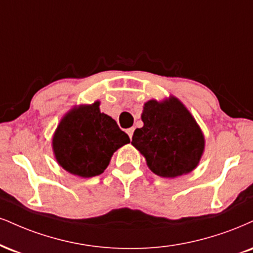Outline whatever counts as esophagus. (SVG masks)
<instances>
[{
    "instance_id": "obj_1",
    "label": "esophagus",
    "mask_w": 253,
    "mask_h": 253,
    "mask_svg": "<svg viewBox=\"0 0 253 253\" xmlns=\"http://www.w3.org/2000/svg\"><path fill=\"white\" fill-rule=\"evenodd\" d=\"M126 132H127V134H128L129 138L132 139V136H133V133H134V128H133V127H130V128L127 129Z\"/></svg>"
}]
</instances>
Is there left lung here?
I'll use <instances>...</instances> for the list:
<instances>
[{
	"label": "left lung",
	"mask_w": 253,
	"mask_h": 253,
	"mask_svg": "<svg viewBox=\"0 0 253 253\" xmlns=\"http://www.w3.org/2000/svg\"><path fill=\"white\" fill-rule=\"evenodd\" d=\"M132 145L144 156L148 169L163 178H176L199 165L205 136L196 119L178 97L148 100Z\"/></svg>",
	"instance_id": "8db88e82"
}]
</instances>
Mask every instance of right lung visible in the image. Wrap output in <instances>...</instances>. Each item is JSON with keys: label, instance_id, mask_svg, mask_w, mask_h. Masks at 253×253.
Returning a JSON list of instances; mask_svg holds the SVG:
<instances>
[{"label": "right lung", "instance_id": "obj_1", "mask_svg": "<svg viewBox=\"0 0 253 253\" xmlns=\"http://www.w3.org/2000/svg\"><path fill=\"white\" fill-rule=\"evenodd\" d=\"M99 106L100 101L74 106L60 120L51 141L57 164L81 178L101 174L114 152L129 142V136Z\"/></svg>", "mask_w": 253, "mask_h": 253}]
</instances>
